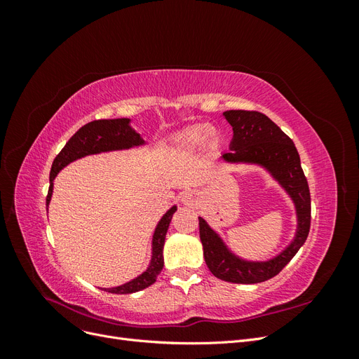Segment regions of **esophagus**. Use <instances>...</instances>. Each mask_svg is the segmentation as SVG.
<instances>
[{
  "instance_id": "esophagus-1",
  "label": "esophagus",
  "mask_w": 359,
  "mask_h": 359,
  "mask_svg": "<svg viewBox=\"0 0 359 359\" xmlns=\"http://www.w3.org/2000/svg\"><path fill=\"white\" fill-rule=\"evenodd\" d=\"M181 201H182L184 205H187V206L196 205V203H198V193H194V191H184L182 196H181Z\"/></svg>"
}]
</instances>
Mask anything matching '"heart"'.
Returning a JSON list of instances; mask_svg holds the SVG:
<instances>
[{
    "mask_svg": "<svg viewBox=\"0 0 359 359\" xmlns=\"http://www.w3.org/2000/svg\"><path fill=\"white\" fill-rule=\"evenodd\" d=\"M205 140L210 144H215L219 140V132L206 124H196L182 130L181 133L173 137V145L180 149H193L202 145Z\"/></svg>",
    "mask_w": 359,
    "mask_h": 359,
    "instance_id": "heart-1",
    "label": "heart"
}]
</instances>
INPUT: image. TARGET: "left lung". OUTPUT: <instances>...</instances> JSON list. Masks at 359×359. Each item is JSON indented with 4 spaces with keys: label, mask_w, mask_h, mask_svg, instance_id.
Instances as JSON below:
<instances>
[{
    "label": "left lung",
    "mask_w": 359,
    "mask_h": 359,
    "mask_svg": "<svg viewBox=\"0 0 359 359\" xmlns=\"http://www.w3.org/2000/svg\"><path fill=\"white\" fill-rule=\"evenodd\" d=\"M223 116L232 126L233 137L231 151L222 158L227 163H252L265 168L295 203L298 226L293 241L283 252L265 262H255L232 253L219 233L199 217L203 257L217 278L238 285L262 283L277 276L307 240L311 220L309 184L295 144L266 115L256 111H226Z\"/></svg>",
    "instance_id": "obj_1"
}]
</instances>
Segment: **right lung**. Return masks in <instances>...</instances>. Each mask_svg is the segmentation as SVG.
Here are the masks:
<instances>
[{
	"label": "right lung",
	"instance_id": "1",
	"mask_svg": "<svg viewBox=\"0 0 359 359\" xmlns=\"http://www.w3.org/2000/svg\"><path fill=\"white\" fill-rule=\"evenodd\" d=\"M145 140L142 139L139 133L130 127V119L128 118H116V119H97V121H91L81 127L78 132H76L66 144L60 154L55 157L50 168V175H49V191L46 198V206H49L50 198H52V190H53V180H55L57 173L66 168L69 163L82 158L85 156L91 154H100L107 153V151H118V149H128L133 147L144 145ZM177 211V206L173 205L172 208L161 217L158 222L154 236H153V256H151V262L148 268L144 271L142 274L137 276L136 278L127 281V283L104 289L106 292L111 293H133L139 292L148 286H151L157 280L158 274L163 269V245H165L166 240V232L169 223L172 220L173 212Z\"/></svg>",
	"mask_w": 359,
	"mask_h": 359
}]
</instances>
